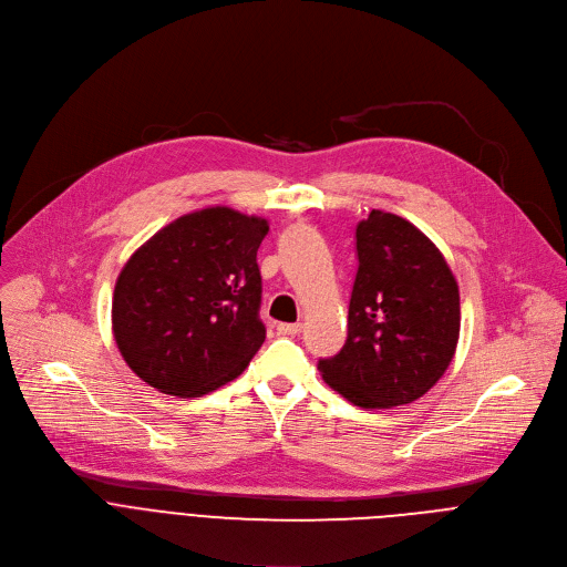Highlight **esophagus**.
<instances>
[{
    "label": "esophagus",
    "mask_w": 567,
    "mask_h": 567,
    "mask_svg": "<svg viewBox=\"0 0 567 567\" xmlns=\"http://www.w3.org/2000/svg\"><path fill=\"white\" fill-rule=\"evenodd\" d=\"M279 336H297L301 333V324H277Z\"/></svg>",
    "instance_id": "obj_1"
}]
</instances>
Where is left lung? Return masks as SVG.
<instances>
[{
  "label": "left lung",
  "instance_id": "8db88e82",
  "mask_svg": "<svg viewBox=\"0 0 567 567\" xmlns=\"http://www.w3.org/2000/svg\"><path fill=\"white\" fill-rule=\"evenodd\" d=\"M358 272L347 342L318 362L329 388L358 408L421 399L460 340V288L436 245L410 220L373 209L355 227Z\"/></svg>",
  "mask_w": 567,
  "mask_h": 567
}]
</instances>
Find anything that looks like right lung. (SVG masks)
<instances>
[{"mask_svg":"<svg viewBox=\"0 0 567 567\" xmlns=\"http://www.w3.org/2000/svg\"><path fill=\"white\" fill-rule=\"evenodd\" d=\"M268 229L261 216L207 207L162 227L123 266L112 333L144 383L188 399L243 373L266 340L257 251Z\"/></svg>","mask_w":567,"mask_h":567,"instance_id":"1","label":"right lung"}]
</instances>
